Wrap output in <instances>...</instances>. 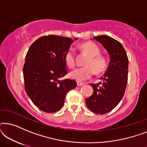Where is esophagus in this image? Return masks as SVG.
Wrapping results in <instances>:
<instances>
[{
    "mask_svg": "<svg viewBox=\"0 0 147 147\" xmlns=\"http://www.w3.org/2000/svg\"><path fill=\"white\" fill-rule=\"evenodd\" d=\"M77 85H78V86H82L84 85V83H82V82H77Z\"/></svg>",
    "mask_w": 147,
    "mask_h": 147,
    "instance_id": "obj_1",
    "label": "esophagus"
}]
</instances>
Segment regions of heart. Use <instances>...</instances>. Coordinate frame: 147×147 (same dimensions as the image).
Here are the masks:
<instances>
[{
	"label": "heart",
	"mask_w": 147,
	"mask_h": 147,
	"mask_svg": "<svg viewBox=\"0 0 147 147\" xmlns=\"http://www.w3.org/2000/svg\"><path fill=\"white\" fill-rule=\"evenodd\" d=\"M81 49L89 59L86 62V67L78 68L71 72V77L78 82L86 81L91 78L94 74H100L108 67V60L105 56L100 54L101 49L94 42H86L81 45ZM64 60L68 67L74 68L76 65L75 50L69 48L64 55Z\"/></svg>",
	"instance_id": "b5f03b06"
}]
</instances>
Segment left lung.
<instances>
[{"label":"left lung","instance_id":"left-lung-1","mask_svg":"<svg viewBox=\"0 0 147 147\" xmlns=\"http://www.w3.org/2000/svg\"><path fill=\"white\" fill-rule=\"evenodd\" d=\"M107 50L110 56L109 65L102 82L90 84L94 92L86 99L90 110L97 114H104L113 110L119 104L125 92L128 82V59L122 44L107 35L94 37Z\"/></svg>","mask_w":147,"mask_h":147}]
</instances>
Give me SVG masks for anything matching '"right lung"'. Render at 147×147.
<instances>
[{"instance_id":"add662e5","label":"right lung","mask_w":147,"mask_h":147,"mask_svg":"<svg viewBox=\"0 0 147 147\" xmlns=\"http://www.w3.org/2000/svg\"><path fill=\"white\" fill-rule=\"evenodd\" d=\"M73 42L69 37L46 35L36 40L28 50L23 69L25 89L42 111L59 110L66 94L77 86L74 80H59L67 74L64 55Z\"/></svg>"}]
</instances>
